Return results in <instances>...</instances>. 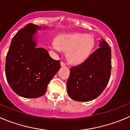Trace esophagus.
Returning <instances> with one entry per match:
<instances>
[{"mask_svg": "<svg viewBox=\"0 0 130 130\" xmlns=\"http://www.w3.org/2000/svg\"><path fill=\"white\" fill-rule=\"evenodd\" d=\"M60 64H61V67H65V63L64 62H63V61H61V63H60Z\"/></svg>", "mask_w": 130, "mask_h": 130, "instance_id": "obj_1", "label": "esophagus"}]
</instances>
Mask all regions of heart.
I'll return each instance as SVG.
<instances>
[{"mask_svg":"<svg viewBox=\"0 0 130 130\" xmlns=\"http://www.w3.org/2000/svg\"><path fill=\"white\" fill-rule=\"evenodd\" d=\"M95 43L94 36L89 34H66L58 36L48 47L58 53L67 51V58L69 62L78 65L89 58Z\"/></svg>","mask_w":130,"mask_h":130,"instance_id":"b5f03b06","label":"heart"}]
</instances>
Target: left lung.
Instances as JSON below:
<instances>
[{"mask_svg":"<svg viewBox=\"0 0 130 130\" xmlns=\"http://www.w3.org/2000/svg\"><path fill=\"white\" fill-rule=\"evenodd\" d=\"M99 42V48L85 61L70 69L67 87L68 95L73 100H93L108 83L111 69V48L103 39Z\"/></svg>","mask_w":130,"mask_h":130,"instance_id":"obj_1","label":"left lung"}]
</instances>
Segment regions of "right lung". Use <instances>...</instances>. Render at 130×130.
Segmentation results:
<instances>
[{
  "instance_id": "1",
  "label": "right lung",
  "mask_w": 130,
  "mask_h": 130,
  "mask_svg": "<svg viewBox=\"0 0 130 130\" xmlns=\"http://www.w3.org/2000/svg\"><path fill=\"white\" fill-rule=\"evenodd\" d=\"M41 29L33 24H27L13 38L7 54V81L16 94L25 98L44 95L61 67L59 60L53 59L45 48L36 47L35 36Z\"/></svg>"
}]
</instances>
